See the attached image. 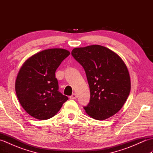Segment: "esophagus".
I'll list each match as a JSON object with an SVG mask.
<instances>
[{
  "label": "esophagus",
  "mask_w": 153,
  "mask_h": 153,
  "mask_svg": "<svg viewBox=\"0 0 153 153\" xmlns=\"http://www.w3.org/2000/svg\"><path fill=\"white\" fill-rule=\"evenodd\" d=\"M76 97H77L76 94L74 93V94H72V95L70 97V99H76Z\"/></svg>",
  "instance_id": "esophagus-1"
}]
</instances>
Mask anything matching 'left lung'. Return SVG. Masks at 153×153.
Listing matches in <instances>:
<instances>
[{"mask_svg": "<svg viewBox=\"0 0 153 153\" xmlns=\"http://www.w3.org/2000/svg\"><path fill=\"white\" fill-rule=\"evenodd\" d=\"M71 55L83 67L90 88V101L84 107L90 117L106 120L122 108L131 90L129 71L114 52L101 45L75 48Z\"/></svg>", "mask_w": 153, "mask_h": 153, "instance_id": "1", "label": "left lung"}]
</instances>
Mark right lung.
<instances>
[{
	"instance_id": "1",
	"label": "right lung",
	"mask_w": 153,
	"mask_h": 153,
	"mask_svg": "<svg viewBox=\"0 0 153 153\" xmlns=\"http://www.w3.org/2000/svg\"><path fill=\"white\" fill-rule=\"evenodd\" d=\"M70 54L63 48H50L35 54L22 65L15 89L19 103L28 114L41 120L49 119L68 100L58 91L55 71Z\"/></svg>"
}]
</instances>
